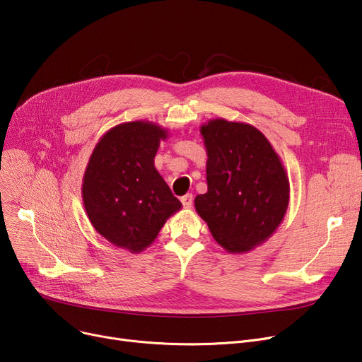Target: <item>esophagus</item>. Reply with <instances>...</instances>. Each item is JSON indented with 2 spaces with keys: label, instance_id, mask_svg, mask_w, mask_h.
Returning <instances> with one entry per match:
<instances>
[{
  "label": "esophagus",
  "instance_id": "obj_1",
  "mask_svg": "<svg viewBox=\"0 0 362 362\" xmlns=\"http://www.w3.org/2000/svg\"><path fill=\"white\" fill-rule=\"evenodd\" d=\"M180 201H182V204H183V206H185V208H191V206H192V204H194V197H192L191 194H187V195L182 197V198H180Z\"/></svg>",
  "mask_w": 362,
  "mask_h": 362
}]
</instances>
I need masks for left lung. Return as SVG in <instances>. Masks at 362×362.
Instances as JSON below:
<instances>
[{
	"label": "left lung",
	"instance_id": "obj_1",
	"mask_svg": "<svg viewBox=\"0 0 362 362\" xmlns=\"http://www.w3.org/2000/svg\"><path fill=\"white\" fill-rule=\"evenodd\" d=\"M201 135L208 191L195 198V210L227 252H248L267 240L286 214V170L269 139L248 123L210 120Z\"/></svg>",
	"mask_w": 362,
	"mask_h": 362
}]
</instances>
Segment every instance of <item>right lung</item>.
<instances>
[{
  "mask_svg": "<svg viewBox=\"0 0 362 362\" xmlns=\"http://www.w3.org/2000/svg\"><path fill=\"white\" fill-rule=\"evenodd\" d=\"M167 136L165 129L149 122L117 124L93 148L85 170L82 198L92 226L133 254L148 248L182 208L154 165Z\"/></svg>",
  "mask_w": 362,
  "mask_h": 362,
  "instance_id": "add662e5",
  "label": "right lung"
}]
</instances>
